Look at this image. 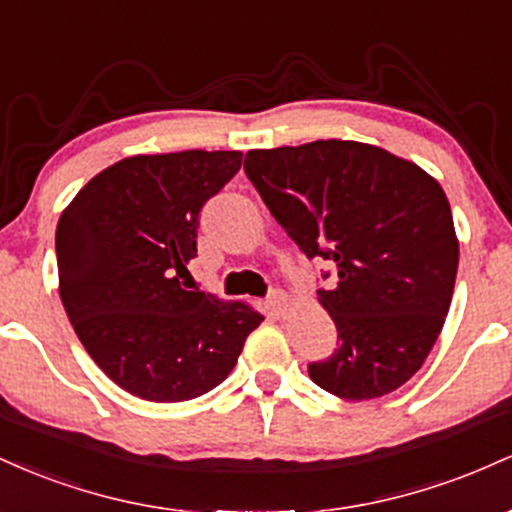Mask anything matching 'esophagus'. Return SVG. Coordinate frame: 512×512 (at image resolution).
Here are the masks:
<instances>
[{"label": "esophagus", "instance_id": "esophagus-1", "mask_svg": "<svg viewBox=\"0 0 512 512\" xmlns=\"http://www.w3.org/2000/svg\"><path fill=\"white\" fill-rule=\"evenodd\" d=\"M286 301H289V298H286L284 291L272 289V291H269V296H267V308L272 310V315L281 317V315H284V310H286Z\"/></svg>", "mask_w": 512, "mask_h": 512}]
</instances>
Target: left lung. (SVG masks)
<instances>
[{"label":"left lung","mask_w":512,"mask_h":512,"mask_svg":"<svg viewBox=\"0 0 512 512\" xmlns=\"http://www.w3.org/2000/svg\"><path fill=\"white\" fill-rule=\"evenodd\" d=\"M243 168L303 255L337 267V286L317 296L339 346L308 363L313 383L344 399L407 383L443 330L460 262L443 187L385 149L339 139L248 151Z\"/></svg>","instance_id":"obj_1"}]
</instances>
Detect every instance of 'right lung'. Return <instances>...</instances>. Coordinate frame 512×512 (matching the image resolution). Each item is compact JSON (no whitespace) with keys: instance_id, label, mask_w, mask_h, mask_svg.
<instances>
[{"instance_id":"add662e5","label":"right lung","mask_w":512,"mask_h":512,"mask_svg":"<svg viewBox=\"0 0 512 512\" xmlns=\"http://www.w3.org/2000/svg\"><path fill=\"white\" fill-rule=\"evenodd\" d=\"M240 151L132 156L98 173L57 223L60 296L88 356L149 402H187L238 363L262 315L185 286L204 204Z\"/></svg>"}]
</instances>
